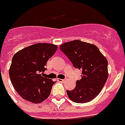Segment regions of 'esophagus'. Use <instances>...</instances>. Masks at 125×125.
Here are the masks:
<instances>
[{
	"label": "esophagus",
	"instance_id": "esophagus-1",
	"mask_svg": "<svg viewBox=\"0 0 125 125\" xmlns=\"http://www.w3.org/2000/svg\"><path fill=\"white\" fill-rule=\"evenodd\" d=\"M58 81H60V82H64V81H66V79H61V78H59V79H58Z\"/></svg>",
	"mask_w": 125,
	"mask_h": 125
}]
</instances>
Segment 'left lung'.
<instances>
[{
	"label": "left lung",
	"mask_w": 125,
	"mask_h": 125,
	"mask_svg": "<svg viewBox=\"0 0 125 125\" xmlns=\"http://www.w3.org/2000/svg\"><path fill=\"white\" fill-rule=\"evenodd\" d=\"M60 50L70 60L75 68L82 70L81 79L76 87L67 90L72 102L83 104L98 95L108 77V61L95 45L75 40L65 42Z\"/></svg>",
	"instance_id": "1"
}]
</instances>
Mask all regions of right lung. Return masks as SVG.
I'll list each match as a JSON object with an SVG mask.
<instances>
[{
  "label": "right lung",
  "mask_w": 125,
  "mask_h": 125,
  "mask_svg": "<svg viewBox=\"0 0 125 125\" xmlns=\"http://www.w3.org/2000/svg\"><path fill=\"white\" fill-rule=\"evenodd\" d=\"M57 46L36 43L24 48L13 57L9 76L14 89L23 99L34 104L42 102L49 96L55 83L42 76L48 60Z\"/></svg>",
  "instance_id": "add662e5"
}]
</instances>
